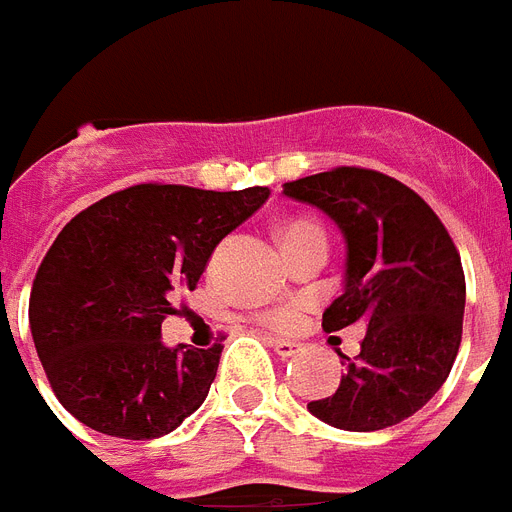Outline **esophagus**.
<instances>
[{"mask_svg":"<svg viewBox=\"0 0 512 512\" xmlns=\"http://www.w3.org/2000/svg\"><path fill=\"white\" fill-rule=\"evenodd\" d=\"M269 346H272V349H275L277 357H282V359L296 357L298 349H301V346H298V343H293V341H282V338H269Z\"/></svg>","mask_w":512,"mask_h":512,"instance_id":"esophagus-1","label":"esophagus"}]
</instances>
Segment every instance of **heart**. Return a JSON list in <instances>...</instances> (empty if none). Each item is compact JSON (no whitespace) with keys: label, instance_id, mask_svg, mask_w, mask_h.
Here are the masks:
<instances>
[{"label":"heart","instance_id":"obj_1","mask_svg":"<svg viewBox=\"0 0 512 512\" xmlns=\"http://www.w3.org/2000/svg\"><path fill=\"white\" fill-rule=\"evenodd\" d=\"M317 227H314L312 222H304V219H293V222H285L282 224V243L285 240H290V237H298L304 235V232H314ZM264 320L269 322L272 327H280V330H288V327H293V322L298 320V304H285V306H277V309H272V312L264 314Z\"/></svg>","mask_w":512,"mask_h":512}]
</instances>
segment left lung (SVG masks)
I'll return each mask as SVG.
<instances>
[{
  "mask_svg": "<svg viewBox=\"0 0 512 512\" xmlns=\"http://www.w3.org/2000/svg\"><path fill=\"white\" fill-rule=\"evenodd\" d=\"M282 195L320 208L346 243L343 293L327 333L365 322L341 386L309 412L341 431H380L431 402L455 365L465 314L460 253L418 192L380 171L341 166L285 182Z\"/></svg>",
  "mask_w": 512,
  "mask_h": 512,
  "instance_id": "1",
  "label": "left lung"
}]
</instances>
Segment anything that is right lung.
Instances as JSON below:
<instances>
[{
  "mask_svg": "<svg viewBox=\"0 0 512 512\" xmlns=\"http://www.w3.org/2000/svg\"><path fill=\"white\" fill-rule=\"evenodd\" d=\"M269 187L235 192L137 185L65 224L36 272L28 322L65 410L118 439L182 425L216 378L222 343L166 346L161 322L195 290L222 237L256 214Z\"/></svg>",
  "mask_w": 512,
  "mask_h": 512,
  "instance_id": "obj_1",
  "label": "right lung"
}]
</instances>
